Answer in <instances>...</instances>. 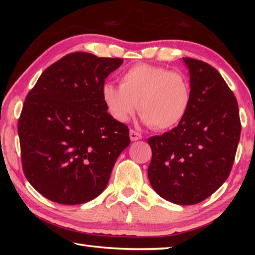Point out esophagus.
Instances as JSON below:
<instances>
[{
    "instance_id": "34e87169",
    "label": "esophagus",
    "mask_w": 255,
    "mask_h": 255,
    "mask_svg": "<svg viewBox=\"0 0 255 255\" xmlns=\"http://www.w3.org/2000/svg\"><path fill=\"white\" fill-rule=\"evenodd\" d=\"M129 137H130V139L132 140V141H136V140H139V139H141V135L139 132H137V131H135V130H131L129 131Z\"/></svg>"
}]
</instances>
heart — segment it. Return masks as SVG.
<instances>
[{
	"label": "heart",
	"instance_id": "b5f03b06",
	"mask_svg": "<svg viewBox=\"0 0 255 255\" xmlns=\"http://www.w3.org/2000/svg\"><path fill=\"white\" fill-rule=\"evenodd\" d=\"M101 96L115 120L127 123L138 109L143 123L156 130L178 126L191 105L187 76L149 64L127 68L120 77V85L105 84Z\"/></svg>",
	"mask_w": 255,
	"mask_h": 255
}]
</instances>
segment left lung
<instances>
[{"instance_id": "left-lung-1", "label": "left lung", "mask_w": 255, "mask_h": 255, "mask_svg": "<svg viewBox=\"0 0 255 255\" xmlns=\"http://www.w3.org/2000/svg\"><path fill=\"white\" fill-rule=\"evenodd\" d=\"M189 68L191 105L178 126L148 138V179L155 192L176 205H195L225 182L241 135L239 105L218 71L182 58Z\"/></svg>"}]
</instances>
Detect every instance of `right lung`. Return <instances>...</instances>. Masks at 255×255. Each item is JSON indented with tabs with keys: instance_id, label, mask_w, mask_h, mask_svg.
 I'll return each instance as SVG.
<instances>
[{
	"instance_id": "right-lung-1",
	"label": "right lung",
	"mask_w": 255,
	"mask_h": 255,
	"mask_svg": "<svg viewBox=\"0 0 255 255\" xmlns=\"http://www.w3.org/2000/svg\"><path fill=\"white\" fill-rule=\"evenodd\" d=\"M122 58L72 53L46 68L25 98L18 133L27 180L57 204L97 198L129 146V129L108 114L105 80Z\"/></svg>"
}]
</instances>
